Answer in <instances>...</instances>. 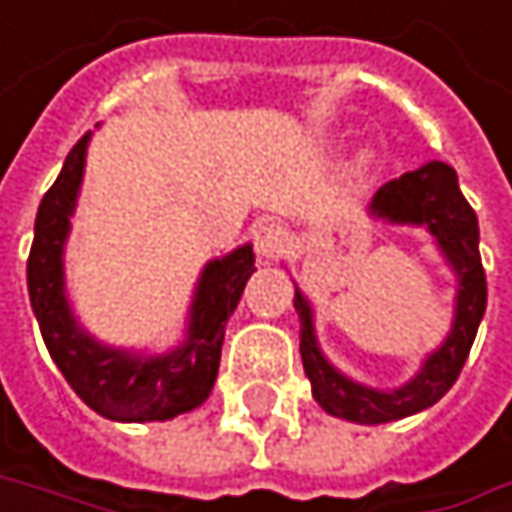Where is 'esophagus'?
Instances as JSON below:
<instances>
[{
  "label": "esophagus",
  "instance_id": "1",
  "mask_svg": "<svg viewBox=\"0 0 512 512\" xmlns=\"http://www.w3.org/2000/svg\"><path fill=\"white\" fill-rule=\"evenodd\" d=\"M252 240H255V252L263 260H275L287 249V231L278 222H260L255 234H252Z\"/></svg>",
  "mask_w": 512,
  "mask_h": 512
}]
</instances>
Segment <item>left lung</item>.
Here are the masks:
<instances>
[{"mask_svg": "<svg viewBox=\"0 0 512 512\" xmlns=\"http://www.w3.org/2000/svg\"><path fill=\"white\" fill-rule=\"evenodd\" d=\"M370 210L391 222L427 225L460 275L457 320H454L451 338L445 341V347L439 353L427 358L424 370L409 385H403L391 394L350 382L320 356L314 329H311V308L302 299V293L296 290L293 305H296L299 323H302L299 353H302L305 373L314 388V400L329 415H338V418H347L356 424H385V421H397V418H406V415H415V412L433 406L457 382L462 364L471 353L480 317L486 311V272H483L480 246H477L480 243L477 216L460 192L457 171L451 165L430 162L418 171L388 180L376 192Z\"/></svg>", "mask_w": 512, "mask_h": 512, "instance_id": "1", "label": "left lung"}]
</instances>
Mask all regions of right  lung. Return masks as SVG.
Masks as SVG:
<instances>
[{"label": "right lung", "instance_id": "right-lung-1", "mask_svg": "<svg viewBox=\"0 0 512 512\" xmlns=\"http://www.w3.org/2000/svg\"><path fill=\"white\" fill-rule=\"evenodd\" d=\"M85 133L64 159L35 219V240L26 263L29 299L50 350L67 385L100 415L112 421H165L192 412L213 391L225 323L234 314L249 275L255 272L252 246L213 260L204 275L192 308L189 341L165 358H142L106 350L76 329L61 290V246L67 237L76 189L85 165Z\"/></svg>", "mask_w": 512, "mask_h": 512}]
</instances>
